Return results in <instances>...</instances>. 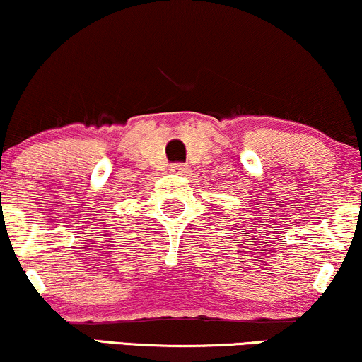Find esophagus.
Instances as JSON below:
<instances>
[{
  "label": "esophagus",
  "instance_id": "34e87169",
  "mask_svg": "<svg viewBox=\"0 0 362 362\" xmlns=\"http://www.w3.org/2000/svg\"><path fill=\"white\" fill-rule=\"evenodd\" d=\"M189 171H191V168L188 164H174V165H171V173L177 174V176H185V174H188Z\"/></svg>",
  "mask_w": 362,
  "mask_h": 362
}]
</instances>
